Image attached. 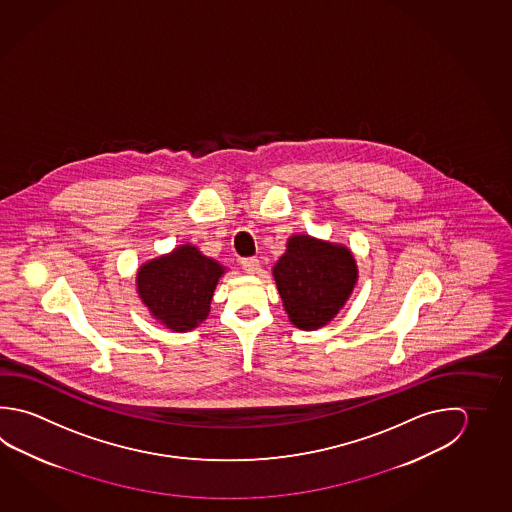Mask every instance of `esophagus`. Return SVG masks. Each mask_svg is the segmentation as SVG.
<instances>
[{
  "mask_svg": "<svg viewBox=\"0 0 512 512\" xmlns=\"http://www.w3.org/2000/svg\"><path fill=\"white\" fill-rule=\"evenodd\" d=\"M242 269L247 274H254V272H258V269H260V260L258 258H243Z\"/></svg>",
  "mask_w": 512,
  "mask_h": 512,
  "instance_id": "esophagus-1",
  "label": "esophagus"
}]
</instances>
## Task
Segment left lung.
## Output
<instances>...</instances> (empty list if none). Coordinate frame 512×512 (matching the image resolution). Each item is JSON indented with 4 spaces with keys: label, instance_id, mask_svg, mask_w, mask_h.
Listing matches in <instances>:
<instances>
[{
    "label": "left lung",
    "instance_id": "left-lung-1",
    "mask_svg": "<svg viewBox=\"0 0 512 512\" xmlns=\"http://www.w3.org/2000/svg\"><path fill=\"white\" fill-rule=\"evenodd\" d=\"M272 274L290 323L301 330H317L330 323L350 298L357 263L343 245L294 234Z\"/></svg>",
    "mask_w": 512,
    "mask_h": 512
}]
</instances>
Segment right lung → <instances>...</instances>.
<instances>
[{
    "mask_svg": "<svg viewBox=\"0 0 512 512\" xmlns=\"http://www.w3.org/2000/svg\"><path fill=\"white\" fill-rule=\"evenodd\" d=\"M225 267L195 245L144 263L137 272V292L151 316L173 332H187L209 316L211 299Z\"/></svg>",
    "mask_w": 512,
    "mask_h": 512,
    "instance_id": "obj_1",
    "label": "right lung"
}]
</instances>
